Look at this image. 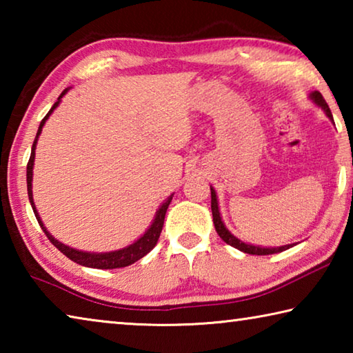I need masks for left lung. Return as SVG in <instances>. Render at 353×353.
<instances>
[{"label":"left lung","mask_w":353,"mask_h":353,"mask_svg":"<svg viewBox=\"0 0 353 353\" xmlns=\"http://www.w3.org/2000/svg\"><path fill=\"white\" fill-rule=\"evenodd\" d=\"M312 99L314 101L316 104L319 107L324 109V112L327 113V117L332 119L333 121V117H332V112L328 109V104L325 103V99L322 98V94L319 92H313L312 94ZM212 191V213H213V224H214V229H216L218 235L221 236V240L224 243L230 244L232 248H235L238 250H241L244 254H250V255H270V254H277V252H283V250L292 248V244H288V246H282V248H260V246H252V244H246L238 240L236 236H234L230 234L229 230L225 229V225L223 224V221H221V214L218 210V201H216V193H214V190L210 187Z\"/></svg>","instance_id":"obj_1"}]
</instances>
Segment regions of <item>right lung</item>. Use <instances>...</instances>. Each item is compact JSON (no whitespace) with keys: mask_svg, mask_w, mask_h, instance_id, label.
Masks as SVG:
<instances>
[{"mask_svg":"<svg viewBox=\"0 0 353 353\" xmlns=\"http://www.w3.org/2000/svg\"><path fill=\"white\" fill-rule=\"evenodd\" d=\"M67 93V90L62 92L61 97H59V99L54 103V105L51 107V110L46 113V117L41 119L40 126H39V130H37V135H35V140L32 143V151H31V157H29V162H28V166H26V182H28V196H29V202H31L32 205V210H34V214L35 218H37L39 224L41 227V230L45 232V235L48 236V240H50L54 246L61 250V252L63 255H67L70 260H73L74 263H79V265L82 266H87V268H97V270H115V268H124V266H129L132 265V263H135L137 260H140L145 256L148 252H151V250L154 249L155 244H157L159 241V236L160 234H162V229H163V221H165V214H166V210H168V205L172 199V194L170 196L168 199H166L162 207L159 208L157 214H155V219L154 223L151 224V227L146 230V234L143 235L140 240H137L134 244H130V246L124 248L121 250H115V252H105V254H90V252H82V250H76V249H71L68 246H65V244L59 243L57 240H54L52 238V235L50 234L45 229L43 223H41V219L39 216L37 210H35V205H34V199H32V168H34V155H35V145H37V139L39 135L41 134V128H43L45 121L48 119V117L51 115L52 110L56 109V107L59 105V103H61V98L63 97V94Z\"/></svg>","mask_w":353,"mask_h":353,"instance_id":"add662e5","label":"right lung"}]
</instances>
